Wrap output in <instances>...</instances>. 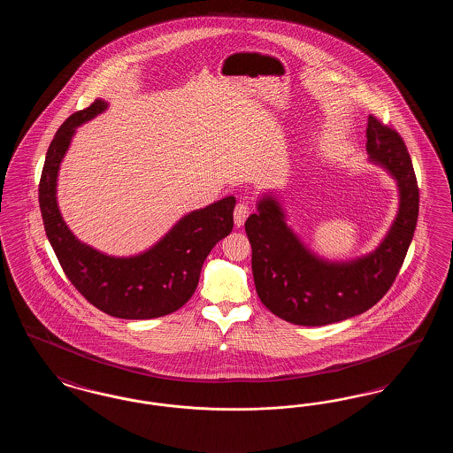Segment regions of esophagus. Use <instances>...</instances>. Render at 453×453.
Wrapping results in <instances>:
<instances>
[{
	"label": "esophagus",
	"instance_id": "obj_1",
	"mask_svg": "<svg viewBox=\"0 0 453 453\" xmlns=\"http://www.w3.org/2000/svg\"><path fill=\"white\" fill-rule=\"evenodd\" d=\"M250 216V205L244 202H239L234 209V224L236 227H241L244 224V220Z\"/></svg>",
	"mask_w": 453,
	"mask_h": 453
}]
</instances>
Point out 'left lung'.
Returning a JSON list of instances; mask_svg holds the SVG:
<instances>
[{
  "instance_id": "1",
  "label": "left lung",
  "mask_w": 453,
  "mask_h": 453,
  "mask_svg": "<svg viewBox=\"0 0 453 453\" xmlns=\"http://www.w3.org/2000/svg\"><path fill=\"white\" fill-rule=\"evenodd\" d=\"M366 154L395 181L399 196L395 219L373 251L342 261L319 257L287 224L275 192L259 195L257 212L244 224L258 297L288 323L326 326L358 316L386 296L403 266L419 211L410 152L395 130L370 115Z\"/></svg>"
}]
</instances>
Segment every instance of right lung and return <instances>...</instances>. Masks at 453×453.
I'll return each instance as SVG.
<instances>
[{
    "mask_svg": "<svg viewBox=\"0 0 453 453\" xmlns=\"http://www.w3.org/2000/svg\"><path fill=\"white\" fill-rule=\"evenodd\" d=\"M107 108L105 100H95L56 132L39 187L43 227L67 279L89 303L120 319H154L178 311L194 296L203 261L233 231L236 198L231 195L185 214L137 255L111 257L80 241L61 216L58 176L76 129Z\"/></svg>",
    "mask_w": 453,
    "mask_h": 453,
    "instance_id": "add662e5",
    "label": "right lung"
}]
</instances>
